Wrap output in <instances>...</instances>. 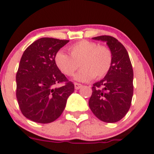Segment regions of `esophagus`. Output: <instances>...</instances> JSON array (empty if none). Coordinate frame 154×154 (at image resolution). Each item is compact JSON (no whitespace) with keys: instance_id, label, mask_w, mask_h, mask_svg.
Listing matches in <instances>:
<instances>
[{"instance_id":"1","label":"esophagus","mask_w":154,"mask_h":154,"mask_svg":"<svg viewBox=\"0 0 154 154\" xmlns=\"http://www.w3.org/2000/svg\"><path fill=\"white\" fill-rule=\"evenodd\" d=\"M74 86H75V88L76 90H78V89H79L80 88L82 87V85L79 84V83L75 82L74 83Z\"/></svg>"}]
</instances>
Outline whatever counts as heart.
<instances>
[{
    "instance_id": "obj_1",
    "label": "heart",
    "mask_w": 154,
    "mask_h": 154,
    "mask_svg": "<svg viewBox=\"0 0 154 154\" xmlns=\"http://www.w3.org/2000/svg\"><path fill=\"white\" fill-rule=\"evenodd\" d=\"M69 55L60 51L54 56V63L60 71L71 76L81 66L82 69L75 75V79L88 82L94 79L103 78L112 66V52L106 46H99L97 43L82 40L68 48Z\"/></svg>"
}]
</instances>
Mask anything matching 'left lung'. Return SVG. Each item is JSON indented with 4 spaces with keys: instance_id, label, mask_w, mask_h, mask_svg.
I'll list each match as a JSON object with an SVG mask.
<instances>
[{
    "instance_id": "obj_1",
    "label": "left lung",
    "mask_w": 154,
    "mask_h": 154,
    "mask_svg": "<svg viewBox=\"0 0 154 154\" xmlns=\"http://www.w3.org/2000/svg\"><path fill=\"white\" fill-rule=\"evenodd\" d=\"M106 43L112 52V66L100 81L94 83L89 107L103 122H116L128 112L133 96V69L125 47L109 35L93 38Z\"/></svg>"
}]
</instances>
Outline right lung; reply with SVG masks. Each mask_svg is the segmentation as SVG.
Segmentation results:
<instances>
[{
  "mask_svg": "<svg viewBox=\"0 0 154 154\" xmlns=\"http://www.w3.org/2000/svg\"><path fill=\"white\" fill-rule=\"evenodd\" d=\"M69 42L42 38L23 53L17 71V98L25 117L38 123H50L65 109L74 84L66 79L54 63V56ZM63 83L61 87H56Z\"/></svg>",
  "mask_w": 154,
  "mask_h": 154,
  "instance_id": "add662e5",
  "label": "right lung"
}]
</instances>
